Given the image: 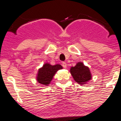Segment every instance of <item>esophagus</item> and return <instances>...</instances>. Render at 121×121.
Returning <instances> with one entry per match:
<instances>
[{
    "label": "esophagus",
    "instance_id": "34e87169",
    "mask_svg": "<svg viewBox=\"0 0 121 121\" xmlns=\"http://www.w3.org/2000/svg\"><path fill=\"white\" fill-rule=\"evenodd\" d=\"M62 66H63V67H64V68H66V67H67V64H66V63H65V62H63V63H62Z\"/></svg>",
    "mask_w": 121,
    "mask_h": 121
}]
</instances>
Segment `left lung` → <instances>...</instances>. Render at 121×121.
I'll return each mask as SVG.
<instances>
[{
  "mask_svg": "<svg viewBox=\"0 0 121 121\" xmlns=\"http://www.w3.org/2000/svg\"><path fill=\"white\" fill-rule=\"evenodd\" d=\"M70 71L74 81L79 84H85L91 79L90 69L82 63H77L74 67H71Z\"/></svg>",
  "mask_w": 121,
  "mask_h": 121,
  "instance_id": "8db88e82",
  "label": "left lung"
}]
</instances>
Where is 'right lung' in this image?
<instances>
[{"label": "right lung", "instance_id": "obj_1", "mask_svg": "<svg viewBox=\"0 0 121 121\" xmlns=\"http://www.w3.org/2000/svg\"><path fill=\"white\" fill-rule=\"evenodd\" d=\"M63 67L60 64L52 66L48 63H46L41 69L39 70L37 81L41 84L47 85L49 84L56 72L58 70L61 69Z\"/></svg>", "mask_w": 121, "mask_h": 121}]
</instances>
